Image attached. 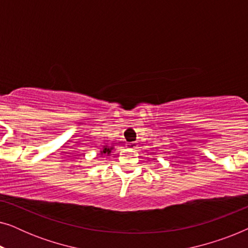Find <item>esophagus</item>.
<instances>
[{
    "label": "esophagus",
    "instance_id": "34e87169",
    "mask_svg": "<svg viewBox=\"0 0 248 248\" xmlns=\"http://www.w3.org/2000/svg\"><path fill=\"white\" fill-rule=\"evenodd\" d=\"M127 149H130V150H137L138 149V144L135 143V142H130V143L126 144Z\"/></svg>",
    "mask_w": 248,
    "mask_h": 248
}]
</instances>
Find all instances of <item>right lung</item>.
<instances>
[{
    "instance_id": "1",
    "label": "right lung",
    "mask_w": 248,
    "mask_h": 248,
    "mask_svg": "<svg viewBox=\"0 0 248 248\" xmlns=\"http://www.w3.org/2000/svg\"><path fill=\"white\" fill-rule=\"evenodd\" d=\"M111 150H113V147H108V145H104L103 149L100 150V155H110Z\"/></svg>"
}]
</instances>
